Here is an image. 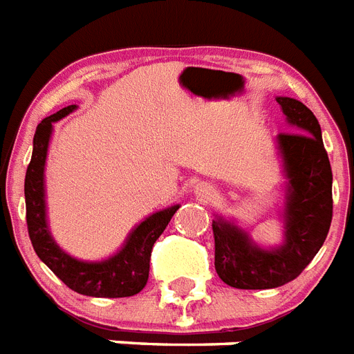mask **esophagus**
I'll return each instance as SVG.
<instances>
[{"label": "esophagus", "instance_id": "obj_1", "mask_svg": "<svg viewBox=\"0 0 354 354\" xmlns=\"http://www.w3.org/2000/svg\"><path fill=\"white\" fill-rule=\"evenodd\" d=\"M195 194H197L201 201H208L212 199V195L216 194V190H214V186L210 183H199V185L195 186Z\"/></svg>", "mask_w": 354, "mask_h": 354}]
</instances>
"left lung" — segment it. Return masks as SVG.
Masks as SVG:
<instances>
[{
  "instance_id": "obj_1",
  "label": "left lung",
  "mask_w": 354,
  "mask_h": 354,
  "mask_svg": "<svg viewBox=\"0 0 354 354\" xmlns=\"http://www.w3.org/2000/svg\"><path fill=\"white\" fill-rule=\"evenodd\" d=\"M276 100L296 129L278 135L289 177L285 243L283 247L265 250L232 223L225 219L212 223L216 270L226 285L236 289H274L298 278L324 245L333 219V171L318 118L299 100L289 97Z\"/></svg>"
}]
</instances>
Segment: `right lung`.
Segmentation results:
<instances>
[{
    "mask_svg": "<svg viewBox=\"0 0 354 354\" xmlns=\"http://www.w3.org/2000/svg\"><path fill=\"white\" fill-rule=\"evenodd\" d=\"M75 109L76 106H67L55 115L44 118L34 133L32 157L25 174V206L30 243L39 259L75 292L95 298H126L138 294L148 283L149 257L155 241L168 226L175 212L179 210V206H171L144 219L129 234L122 250L106 261H78L60 250L55 239L50 237L45 219L44 166L53 133V122L60 120Z\"/></svg>",
    "mask_w": 354,
    "mask_h": 354,
    "instance_id": "right-lung-1",
    "label": "right lung"
}]
</instances>
